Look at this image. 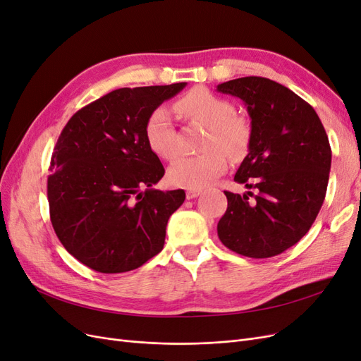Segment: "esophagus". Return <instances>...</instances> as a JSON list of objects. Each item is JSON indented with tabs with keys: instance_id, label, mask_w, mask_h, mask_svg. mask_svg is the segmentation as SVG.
I'll use <instances>...</instances> for the list:
<instances>
[{
	"instance_id": "obj_1",
	"label": "esophagus",
	"mask_w": 361,
	"mask_h": 361,
	"mask_svg": "<svg viewBox=\"0 0 361 361\" xmlns=\"http://www.w3.org/2000/svg\"><path fill=\"white\" fill-rule=\"evenodd\" d=\"M199 194H200V190H187V199H188V200L195 199Z\"/></svg>"
}]
</instances>
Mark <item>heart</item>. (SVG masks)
I'll return each instance as SVG.
<instances>
[{"mask_svg":"<svg viewBox=\"0 0 361 361\" xmlns=\"http://www.w3.org/2000/svg\"><path fill=\"white\" fill-rule=\"evenodd\" d=\"M188 122L206 128L202 141L204 150L197 157H183L171 164L169 179L176 187L200 190L227 169V158L241 161L248 152L251 135L250 120L236 113L232 101L218 96L204 87H195L174 104ZM145 135L150 149L164 159L179 155L180 137L171 123L166 108H157L146 120Z\"/></svg>","mask_w":361,"mask_h":361,"instance_id":"b5f03b06","label":"heart"}]
</instances>
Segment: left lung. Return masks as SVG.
I'll return each mask as SVG.
<instances>
[{
	"label": "left lung",
	"instance_id": "left-lung-1",
	"mask_svg": "<svg viewBox=\"0 0 361 361\" xmlns=\"http://www.w3.org/2000/svg\"><path fill=\"white\" fill-rule=\"evenodd\" d=\"M216 90L247 106L253 135L235 182L257 190L248 192L253 202L224 191L218 238L238 255L277 256L297 244L319 214L331 167L329 137L313 106L276 81L244 76Z\"/></svg>",
	"mask_w": 361,
	"mask_h": 361
}]
</instances>
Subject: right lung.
Returning <instances> with one entry per match:
<instances>
[{
  "mask_svg": "<svg viewBox=\"0 0 361 361\" xmlns=\"http://www.w3.org/2000/svg\"><path fill=\"white\" fill-rule=\"evenodd\" d=\"M187 82L117 89L76 111L63 128L48 176L49 216L60 243L104 274L141 267L166 241L183 190L159 191L162 164L145 126Z\"/></svg>",
  "mask_w": 361,
  "mask_h": 361,
  "instance_id": "obj_1",
  "label": "right lung"
}]
</instances>
